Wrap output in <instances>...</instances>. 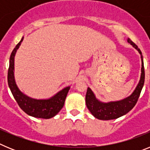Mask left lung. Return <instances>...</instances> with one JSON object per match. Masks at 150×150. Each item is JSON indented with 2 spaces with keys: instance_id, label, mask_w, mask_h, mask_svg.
<instances>
[{
  "instance_id": "left-lung-1",
  "label": "left lung",
  "mask_w": 150,
  "mask_h": 150,
  "mask_svg": "<svg viewBox=\"0 0 150 150\" xmlns=\"http://www.w3.org/2000/svg\"><path fill=\"white\" fill-rule=\"evenodd\" d=\"M128 43L133 46L134 48L138 51L141 59V74L139 83L135 89L129 96L124 99L116 101L102 102L98 100L95 96L92 90L88 87L86 95V103L88 110L95 118L100 120H115L119 117L124 116L128 113L135 106L139 96L140 95L141 90L144 84L145 79V73H144V59H143L142 52L137 46L133 43L129 38L127 39Z\"/></svg>"
}]
</instances>
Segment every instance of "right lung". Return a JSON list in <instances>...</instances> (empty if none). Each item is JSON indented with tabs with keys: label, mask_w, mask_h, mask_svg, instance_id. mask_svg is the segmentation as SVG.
Masks as SVG:
<instances>
[{
	"label": "right lung",
	"mask_w": 150,
	"mask_h": 150,
	"mask_svg": "<svg viewBox=\"0 0 150 150\" xmlns=\"http://www.w3.org/2000/svg\"><path fill=\"white\" fill-rule=\"evenodd\" d=\"M23 38H22L20 42L16 46L10 55V66L7 76L8 85L14 98L24 112L33 117L50 119L58 114V112L62 110L71 86H67L62 88L53 96L46 99L33 98L23 93L19 89L16 83L14 76V61L16 53L19 48Z\"/></svg>",
	"instance_id": "obj_1"
}]
</instances>
